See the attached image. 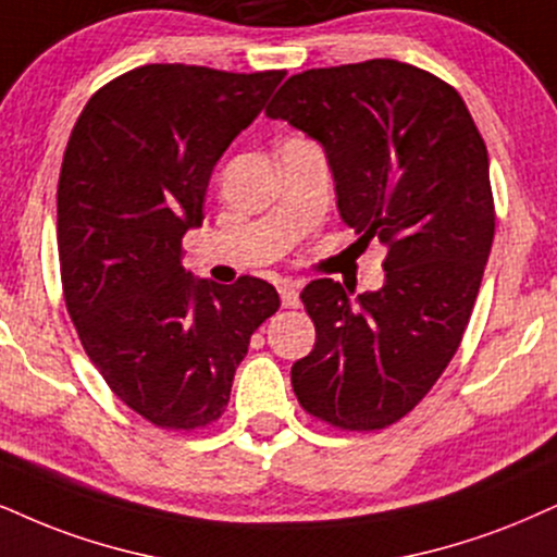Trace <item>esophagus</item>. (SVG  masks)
Instances as JSON below:
<instances>
[{
	"label": "esophagus",
	"mask_w": 557,
	"mask_h": 557,
	"mask_svg": "<svg viewBox=\"0 0 557 557\" xmlns=\"http://www.w3.org/2000/svg\"><path fill=\"white\" fill-rule=\"evenodd\" d=\"M278 294H281V305H284L286 310H294V307H299V292L294 289L292 284H281Z\"/></svg>",
	"instance_id": "esophagus-1"
}]
</instances>
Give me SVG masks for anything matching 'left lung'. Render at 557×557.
<instances>
[{
    "instance_id": "8db88e82",
    "label": "left lung",
    "mask_w": 557,
    "mask_h": 557,
    "mask_svg": "<svg viewBox=\"0 0 557 557\" xmlns=\"http://www.w3.org/2000/svg\"><path fill=\"white\" fill-rule=\"evenodd\" d=\"M325 147L343 222L387 245L384 284L351 301L338 281L299 294L314 348L292 367L301 408L380 431L429 395L462 343L488 263V149L459 92L395 59L307 69L265 108Z\"/></svg>"
}]
</instances>
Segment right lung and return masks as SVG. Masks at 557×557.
Segmentation results:
<instances>
[{"label":"right lung","instance_id":"add662e5","mask_svg":"<svg viewBox=\"0 0 557 557\" xmlns=\"http://www.w3.org/2000/svg\"><path fill=\"white\" fill-rule=\"evenodd\" d=\"M284 74L136 66L87 100L66 141L57 235L69 318L108 387L157 429L216 423L250 335L281 307L263 278L196 281L181 260L211 170Z\"/></svg>","mask_w":557,"mask_h":557}]
</instances>
